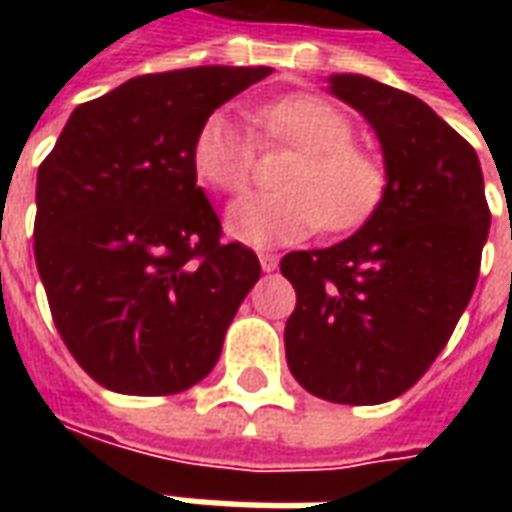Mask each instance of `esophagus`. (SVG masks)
Returning <instances> with one entry per match:
<instances>
[{
    "instance_id": "esophagus-1",
    "label": "esophagus",
    "mask_w": 512,
    "mask_h": 512,
    "mask_svg": "<svg viewBox=\"0 0 512 512\" xmlns=\"http://www.w3.org/2000/svg\"><path fill=\"white\" fill-rule=\"evenodd\" d=\"M277 266H279L277 255H271V252H263V255H260V268H263V271H274Z\"/></svg>"
}]
</instances>
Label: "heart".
Segmentation results:
<instances>
[{
  "instance_id": "obj_1",
  "label": "heart",
  "mask_w": 512,
  "mask_h": 512,
  "mask_svg": "<svg viewBox=\"0 0 512 512\" xmlns=\"http://www.w3.org/2000/svg\"><path fill=\"white\" fill-rule=\"evenodd\" d=\"M260 126L274 139L301 150L285 175L288 191H255L227 211L233 238L257 249L296 244L321 224L351 230L376 211L384 194V169L376 158L354 147L348 117L318 95H288L260 109ZM194 169L208 186L241 191L255 161V139L227 109L205 117L194 145Z\"/></svg>"
}]
</instances>
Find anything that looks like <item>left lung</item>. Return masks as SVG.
Returning a JSON list of instances; mask_svg holds the SVG:
<instances>
[{
    "mask_svg": "<svg viewBox=\"0 0 512 512\" xmlns=\"http://www.w3.org/2000/svg\"><path fill=\"white\" fill-rule=\"evenodd\" d=\"M326 82L373 128L386 183L354 235L282 257L296 288L285 356L310 395L376 406L417 384L450 340L491 213L474 147L425 101L362 73Z\"/></svg>",
    "mask_w": 512,
    "mask_h": 512,
    "instance_id": "left-lung-1",
    "label": "left lung"
}]
</instances>
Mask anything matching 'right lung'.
<instances>
[{"label": "right lung", "mask_w": 512, "mask_h": 512, "mask_svg": "<svg viewBox=\"0 0 512 512\" xmlns=\"http://www.w3.org/2000/svg\"><path fill=\"white\" fill-rule=\"evenodd\" d=\"M274 68L147 73L76 106L38 169L35 263L73 359L120 395L208 376L244 296L252 249L219 241L194 136Z\"/></svg>", "instance_id": "1"}]
</instances>
